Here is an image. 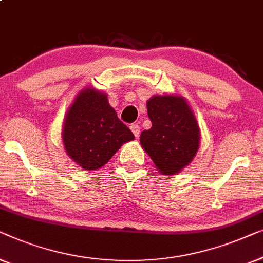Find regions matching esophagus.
Masks as SVG:
<instances>
[{
    "label": "esophagus",
    "instance_id": "esophagus-1",
    "mask_svg": "<svg viewBox=\"0 0 263 263\" xmlns=\"http://www.w3.org/2000/svg\"><path fill=\"white\" fill-rule=\"evenodd\" d=\"M130 128H131V131H132V133L133 135H135V137L136 138H138L139 137V125L138 124H131L130 125Z\"/></svg>",
    "mask_w": 263,
    "mask_h": 263
}]
</instances>
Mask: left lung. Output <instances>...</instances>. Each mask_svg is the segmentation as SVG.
I'll use <instances>...</instances> for the list:
<instances>
[{
	"instance_id": "8db88e82",
	"label": "left lung",
	"mask_w": 263,
	"mask_h": 263,
	"mask_svg": "<svg viewBox=\"0 0 263 263\" xmlns=\"http://www.w3.org/2000/svg\"><path fill=\"white\" fill-rule=\"evenodd\" d=\"M146 108L153 126L140 133V145L162 175H176L194 160L200 146L197 118L180 95H153Z\"/></svg>"
}]
</instances>
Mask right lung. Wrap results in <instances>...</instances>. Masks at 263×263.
<instances>
[{
    "label": "right lung",
    "mask_w": 263,
    "mask_h": 263,
    "mask_svg": "<svg viewBox=\"0 0 263 263\" xmlns=\"http://www.w3.org/2000/svg\"><path fill=\"white\" fill-rule=\"evenodd\" d=\"M135 136L121 123L107 94L93 87L76 95L65 114L62 140L65 153L84 170H96L108 162Z\"/></svg>",
    "instance_id": "1"
}]
</instances>
